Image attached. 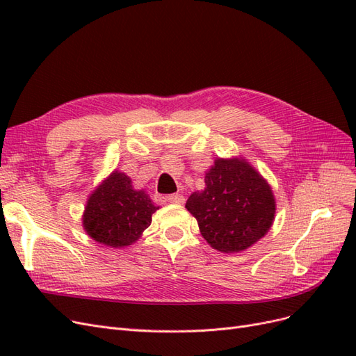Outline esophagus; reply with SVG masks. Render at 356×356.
I'll return each instance as SVG.
<instances>
[{
    "label": "esophagus",
    "mask_w": 356,
    "mask_h": 356,
    "mask_svg": "<svg viewBox=\"0 0 356 356\" xmlns=\"http://www.w3.org/2000/svg\"><path fill=\"white\" fill-rule=\"evenodd\" d=\"M184 196L182 195H169L168 196V202L169 203H174V204H181V203H184Z\"/></svg>",
    "instance_id": "1"
}]
</instances>
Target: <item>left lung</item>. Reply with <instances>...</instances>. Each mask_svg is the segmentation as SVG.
<instances>
[{"label": "left lung", "mask_w": 356, "mask_h": 356, "mask_svg": "<svg viewBox=\"0 0 356 356\" xmlns=\"http://www.w3.org/2000/svg\"><path fill=\"white\" fill-rule=\"evenodd\" d=\"M204 186L188 197L186 208L215 250L243 251L272 227L276 208L270 186L243 159L215 160Z\"/></svg>", "instance_id": "1"}]
</instances>
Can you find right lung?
<instances>
[{"label": "right lung", "instance_id": "right-lung-1", "mask_svg": "<svg viewBox=\"0 0 356 356\" xmlns=\"http://www.w3.org/2000/svg\"><path fill=\"white\" fill-rule=\"evenodd\" d=\"M157 209L144 190H134L131 178L115 170L89 197L83 225L96 242L122 248L138 241Z\"/></svg>", "mask_w": 356, "mask_h": 356}]
</instances>
